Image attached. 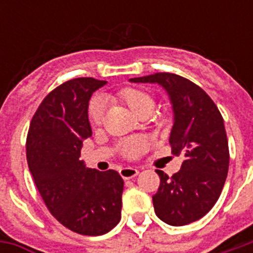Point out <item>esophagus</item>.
I'll use <instances>...</instances> for the list:
<instances>
[{"label":"esophagus","instance_id":"esophagus-1","mask_svg":"<svg viewBox=\"0 0 253 253\" xmlns=\"http://www.w3.org/2000/svg\"><path fill=\"white\" fill-rule=\"evenodd\" d=\"M139 173V170L137 168H132V167H126V168H122L121 169V176L125 179V180H128V179H132Z\"/></svg>","mask_w":253,"mask_h":253}]
</instances>
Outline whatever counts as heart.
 <instances>
[{
	"instance_id": "heart-1",
	"label": "heart",
	"mask_w": 253,
	"mask_h": 253,
	"mask_svg": "<svg viewBox=\"0 0 253 253\" xmlns=\"http://www.w3.org/2000/svg\"><path fill=\"white\" fill-rule=\"evenodd\" d=\"M115 97L122 100L123 103H126L130 107V110L139 118L149 116L156 107V100H154L153 96L146 90H142V89L123 88L115 94ZM88 116L89 121L93 126H100L103 123V119H104V103H103V100L96 97L90 101L88 108ZM145 149H146V142L143 138H130V139H126L122 143V152L125 153V156L131 157V159L139 156Z\"/></svg>"
}]
</instances>
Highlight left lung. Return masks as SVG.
<instances>
[{"label": "left lung", "instance_id": "1", "mask_svg": "<svg viewBox=\"0 0 253 253\" xmlns=\"http://www.w3.org/2000/svg\"><path fill=\"white\" fill-rule=\"evenodd\" d=\"M159 84L173 107L172 153L183 159L180 170L160 176L153 195L156 215L172 226H183L206 215L221 195L229 169L228 137L221 112L210 96L190 80L172 73H154L130 80Z\"/></svg>", "mask_w": 253, "mask_h": 253}]
</instances>
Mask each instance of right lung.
Returning <instances> with one entry per match:
<instances>
[{"instance_id": "right-lung-1", "label": "right lung", "mask_w": 253, "mask_h": 253, "mask_svg": "<svg viewBox=\"0 0 253 253\" xmlns=\"http://www.w3.org/2000/svg\"><path fill=\"white\" fill-rule=\"evenodd\" d=\"M92 77L73 78L51 90L32 118L27 161L48 211L84 236L108 233L121 221L123 179L114 169H90L80 160L92 135L89 99L105 85Z\"/></svg>"}]
</instances>
